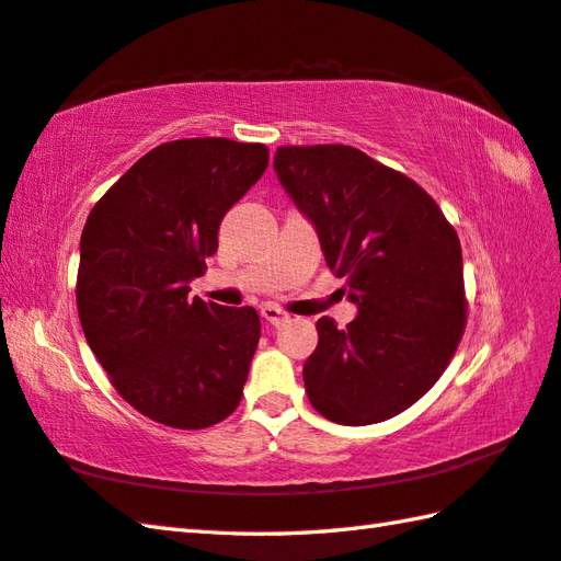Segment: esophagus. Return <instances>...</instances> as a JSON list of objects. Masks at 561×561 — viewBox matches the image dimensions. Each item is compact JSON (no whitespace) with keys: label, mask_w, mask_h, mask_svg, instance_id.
Here are the masks:
<instances>
[{"label":"esophagus","mask_w":561,"mask_h":561,"mask_svg":"<svg viewBox=\"0 0 561 561\" xmlns=\"http://www.w3.org/2000/svg\"><path fill=\"white\" fill-rule=\"evenodd\" d=\"M260 316L267 320L270 325H274V328H279V325H284L289 320V313H284L282 308H277V306H262L260 308Z\"/></svg>","instance_id":"obj_1"}]
</instances>
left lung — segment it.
I'll return each mask as SVG.
<instances>
[{
    "label": "left lung",
    "instance_id": "1",
    "mask_svg": "<svg viewBox=\"0 0 561 561\" xmlns=\"http://www.w3.org/2000/svg\"><path fill=\"white\" fill-rule=\"evenodd\" d=\"M274 173L356 306L347 330L316 323L308 400L337 424L386 422L436 383L462 337L458 233L420 185L354 147H279Z\"/></svg>",
    "mask_w": 561,
    "mask_h": 561
}]
</instances>
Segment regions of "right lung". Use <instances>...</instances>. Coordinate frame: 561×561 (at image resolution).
Wrapping results in <instances>:
<instances>
[{
	"mask_svg": "<svg viewBox=\"0 0 561 561\" xmlns=\"http://www.w3.org/2000/svg\"><path fill=\"white\" fill-rule=\"evenodd\" d=\"M265 145L178 139L145 153L79 243L77 308L115 390L153 422L205 428L241 402L260 340L255 308L187 299L217 253L224 214L267 169Z\"/></svg>",
	"mask_w": 561,
	"mask_h": 561,
	"instance_id": "right-lung-1",
	"label": "right lung"
}]
</instances>
